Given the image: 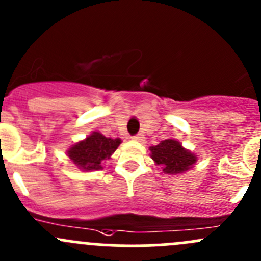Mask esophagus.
I'll return each instance as SVG.
<instances>
[{"mask_svg": "<svg viewBox=\"0 0 261 261\" xmlns=\"http://www.w3.org/2000/svg\"><path fill=\"white\" fill-rule=\"evenodd\" d=\"M134 140H135V141H138V143H143V141H144V139H145V138H144V135H143V134H139V135H136V136H134Z\"/></svg>", "mask_w": 261, "mask_h": 261, "instance_id": "34e87169", "label": "esophagus"}]
</instances>
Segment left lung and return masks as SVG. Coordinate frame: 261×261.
Here are the masks:
<instances>
[{
	"instance_id": "left-lung-1",
	"label": "left lung",
	"mask_w": 261,
	"mask_h": 261,
	"mask_svg": "<svg viewBox=\"0 0 261 261\" xmlns=\"http://www.w3.org/2000/svg\"><path fill=\"white\" fill-rule=\"evenodd\" d=\"M150 156L156 165H160L165 174L177 175L188 172L197 163L196 154L186 149L175 139H167L158 145L150 146Z\"/></svg>"
}]
</instances>
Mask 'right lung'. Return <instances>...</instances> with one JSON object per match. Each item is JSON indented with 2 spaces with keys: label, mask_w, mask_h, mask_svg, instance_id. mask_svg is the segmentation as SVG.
<instances>
[{
  "label": "right lung",
  "mask_w": 261,
  "mask_h": 261,
  "mask_svg": "<svg viewBox=\"0 0 261 261\" xmlns=\"http://www.w3.org/2000/svg\"><path fill=\"white\" fill-rule=\"evenodd\" d=\"M121 143V139L106 138L99 131H93L84 140L70 145L67 150V156L82 172L99 170Z\"/></svg>",
  "instance_id": "right-lung-1"
}]
</instances>
